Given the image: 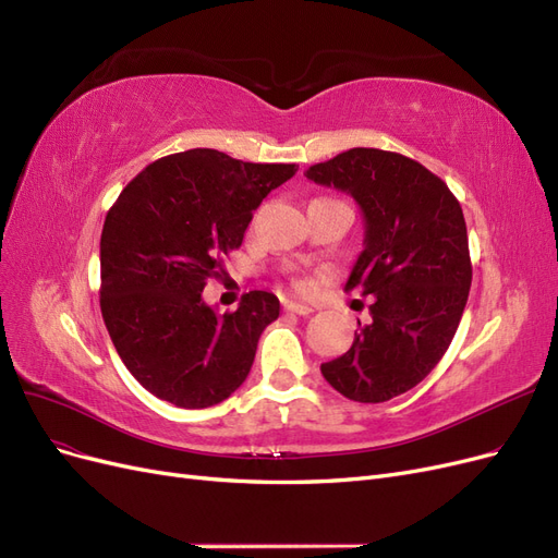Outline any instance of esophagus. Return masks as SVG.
Returning <instances> with one entry per match:
<instances>
[{
    "label": "esophagus",
    "instance_id": "esophagus-1",
    "mask_svg": "<svg viewBox=\"0 0 558 558\" xmlns=\"http://www.w3.org/2000/svg\"><path fill=\"white\" fill-rule=\"evenodd\" d=\"M283 310L291 312V314H300V316H310L314 312V307L302 305V302H286Z\"/></svg>",
    "mask_w": 558,
    "mask_h": 558
}]
</instances>
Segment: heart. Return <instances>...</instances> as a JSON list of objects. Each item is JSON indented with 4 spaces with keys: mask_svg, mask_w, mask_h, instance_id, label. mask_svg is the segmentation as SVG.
<instances>
[{
    "mask_svg": "<svg viewBox=\"0 0 558 558\" xmlns=\"http://www.w3.org/2000/svg\"><path fill=\"white\" fill-rule=\"evenodd\" d=\"M307 286H310L307 281H298V289H302V291H305V289H307Z\"/></svg>",
    "mask_w": 558,
    "mask_h": 558,
    "instance_id": "1",
    "label": "heart"
}]
</instances>
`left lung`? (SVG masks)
Segmentation results:
<instances>
[{"label":"left lung","instance_id":"left-lung-1","mask_svg":"<svg viewBox=\"0 0 558 558\" xmlns=\"http://www.w3.org/2000/svg\"><path fill=\"white\" fill-rule=\"evenodd\" d=\"M305 177L356 199L365 240L344 289L375 298L373 320L320 373L349 400L386 402L440 363L461 324L472 281L463 209L440 177L391 150L349 148Z\"/></svg>","mask_w":558,"mask_h":558}]
</instances>
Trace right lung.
I'll return each mask as SVG.
<instances>
[{"mask_svg": "<svg viewBox=\"0 0 558 558\" xmlns=\"http://www.w3.org/2000/svg\"><path fill=\"white\" fill-rule=\"evenodd\" d=\"M295 172L191 148L150 162L113 202L99 242V307L118 356L156 398L202 410L246 379L260 332L279 316L277 295L248 291L221 316L202 291L242 246L267 193Z\"/></svg>", "mask_w": 558, "mask_h": 558, "instance_id": "1", "label": "right lung"}]
</instances>
